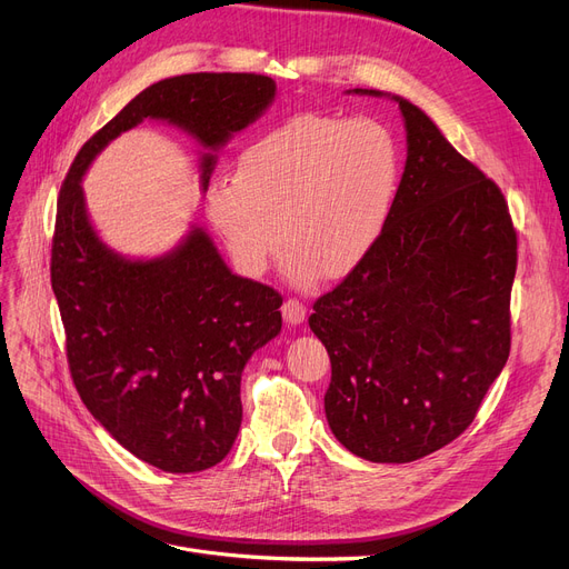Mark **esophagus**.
Wrapping results in <instances>:
<instances>
[{
  "mask_svg": "<svg viewBox=\"0 0 569 569\" xmlns=\"http://www.w3.org/2000/svg\"><path fill=\"white\" fill-rule=\"evenodd\" d=\"M305 318H307V307L300 300H295V297H288L283 302V320L288 325H300L305 322Z\"/></svg>",
  "mask_w": 569,
  "mask_h": 569,
  "instance_id": "34e87169",
  "label": "esophagus"
}]
</instances>
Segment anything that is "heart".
<instances>
[{
    "label": "heart",
    "instance_id": "b5f03b06",
    "mask_svg": "<svg viewBox=\"0 0 569 569\" xmlns=\"http://www.w3.org/2000/svg\"><path fill=\"white\" fill-rule=\"evenodd\" d=\"M399 177L401 149L390 127L302 112L253 140L234 179L207 187L204 214L244 277H260L283 242L288 279L309 286L320 272L348 274L373 249Z\"/></svg>",
    "mask_w": 569,
    "mask_h": 569
}]
</instances>
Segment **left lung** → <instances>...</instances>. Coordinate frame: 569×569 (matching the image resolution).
<instances>
[{
	"label": "left lung",
	"instance_id": "1",
	"mask_svg": "<svg viewBox=\"0 0 569 569\" xmlns=\"http://www.w3.org/2000/svg\"><path fill=\"white\" fill-rule=\"evenodd\" d=\"M399 103L408 157L373 249L322 295L311 332L332 362L325 415L373 463H408L459 438L510 357L517 232L496 182L433 119Z\"/></svg>",
	"mask_w": 569,
	"mask_h": 569
}]
</instances>
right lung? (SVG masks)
<instances>
[{"instance_id": "right-lung-1", "label": "right lung", "mask_w": 569, "mask_h": 569, "mask_svg": "<svg viewBox=\"0 0 569 569\" xmlns=\"http://www.w3.org/2000/svg\"><path fill=\"white\" fill-rule=\"evenodd\" d=\"M274 97L277 82L256 73L159 80L82 144L59 191L50 279L76 390L124 450L166 472L226 459L242 425V371L281 332L283 300L232 274L202 226L157 258L110 249L89 219L82 177L117 136L154 119L202 147L207 191L219 149Z\"/></svg>"}]
</instances>
